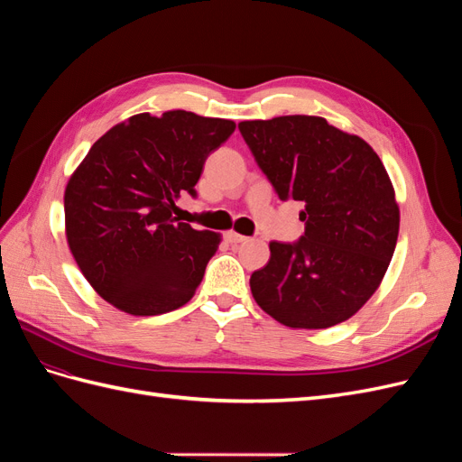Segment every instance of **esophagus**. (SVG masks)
Returning <instances> with one entry per match:
<instances>
[{
  "mask_svg": "<svg viewBox=\"0 0 462 462\" xmlns=\"http://www.w3.org/2000/svg\"><path fill=\"white\" fill-rule=\"evenodd\" d=\"M226 239H227V243H231V245H243V243L248 241V236L239 235V233H235V231H229V233H226Z\"/></svg>",
  "mask_w": 462,
  "mask_h": 462,
  "instance_id": "34e87169",
  "label": "esophagus"
}]
</instances>
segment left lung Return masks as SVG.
Instances as JSON below:
<instances>
[{
	"mask_svg": "<svg viewBox=\"0 0 462 462\" xmlns=\"http://www.w3.org/2000/svg\"><path fill=\"white\" fill-rule=\"evenodd\" d=\"M246 146L282 200L304 204V235L270 243L250 291L279 324L324 329L351 318L380 287L399 235V206L382 160L324 117L241 121Z\"/></svg>",
	"mask_w": 462,
	"mask_h": 462,
	"instance_id": "8db88e82",
	"label": "left lung"
}]
</instances>
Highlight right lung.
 <instances>
[{
    "label": "right lung",
    "mask_w": 462,
    "mask_h": 462,
    "mask_svg": "<svg viewBox=\"0 0 462 462\" xmlns=\"http://www.w3.org/2000/svg\"><path fill=\"white\" fill-rule=\"evenodd\" d=\"M235 131L192 111L133 116L97 138L65 189L69 248L94 291L133 316L187 304L221 236L173 217L206 158Z\"/></svg>",
    "instance_id": "1"
}]
</instances>
